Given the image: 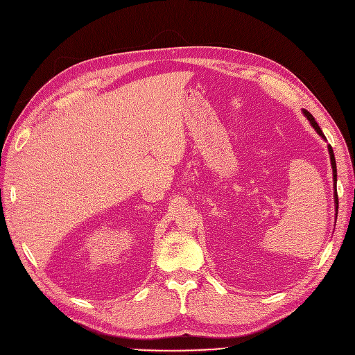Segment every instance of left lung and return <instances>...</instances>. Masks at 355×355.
I'll return each instance as SVG.
<instances>
[{"mask_svg":"<svg viewBox=\"0 0 355 355\" xmlns=\"http://www.w3.org/2000/svg\"><path fill=\"white\" fill-rule=\"evenodd\" d=\"M304 114H305V116L308 118V121L311 123V125H313V127L315 128V132H317L321 137H324L323 132H321V128L318 127L317 121L314 120V116L311 115L306 110H304ZM324 139H326V137H324ZM329 154H330V163H331V168H333V184H335V201H336V211H338V194H336V176H338V173H336V161H335V154H333V149H331L330 145H329Z\"/></svg>","mask_w":355,"mask_h":355,"instance_id":"1","label":"left lung"}]
</instances>
